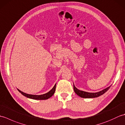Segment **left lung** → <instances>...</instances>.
I'll return each instance as SVG.
<instances>
[{"label":"left lung","instance_id":"obj_1","mask_svg":"<svg viewBox=\"0 0 125 125\" xmlns=\"http://www.w3.org/2000/svg\"><path fill=\"white\" fill-rule=\"evenodd\" d=\"M111 86L107 87V88L104 89L102 91L97 92H87L85 91H81V90H78L77 88H76L75 85L73 84V90L74 91L76 94H77L78 96L81 97V98H96L98 97H99L102 95L104 94L106 92L107 90L110 89Z\"/></svg>","mask_w":125,"mask_h":125}]
</instances>
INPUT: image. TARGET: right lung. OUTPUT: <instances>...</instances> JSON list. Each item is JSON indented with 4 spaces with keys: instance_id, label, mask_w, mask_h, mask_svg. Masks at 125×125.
<instances>
[{
    "instance_id": "add662e5",
    "label": "right lung",
    "mask_w": 125,
    "mask_h": 125,
    "mask_svg": "<svg viewBox=\"0 0 125 125\" xmlns=\"http://www.w3.org/2000/svg\"><path fill=\"white\" fill-rule=\"evenodd\" d=\"M56 84H55L54 86L52 87V89L51 90H50L48 92H47L46 94H41V95H34V94H26L25 92H22L21 91H20V90H19L18 89H17L19 91V92H20L23 95H24L25 97H26L27 98H30V99H35V100H46L51 97L52 95L54 94V93L55 92V89H56Z\"/></svg>"
}]
</instances>
